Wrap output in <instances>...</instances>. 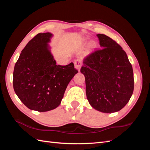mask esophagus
<instances>
[{
    "instance_id": "esophagus-1",
    "label": "esophagus",
    "mask_w": 150,
    "mask_h": 150,
    "mask_svg": "<svg viewBox=\"0 0 150 150\" xmlns=\"http://www.w3.org/2000/svg\"><path fill=\"white\" fill-rule=\"evenodd\" d=\"M74 67L76 69L79 71L80 68L81 67V65H82V62H81V61L79 59H77V60L74 61Z\"/></svg>"
}]
</instances>
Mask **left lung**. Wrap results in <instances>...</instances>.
I'll use <instances>...</instances> for the list:
<instances>
[{
  "instance_id": "1",
  "label": "left lung",
  "mask_w": 150,
  "mask_h": 150,
  "mask_svg": "<svg viewBox=\"0 0 150 150\" xmlns=\"http://www.w3.org/2000/svg\"><path fill=\"white\" fill-rule=\"evenodd\" d=\"M97 36L103 48L86 56L81 69L85 76L86 96L95 110L115 112L123 108L132 96L133 67L116 41L104 34Z\"/></svg>"
}]
</instances>
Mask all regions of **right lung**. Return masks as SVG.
Instances as JSON below:
<instances>
[{"mask_svg": "<svg viewBox=\"0 0 150 150\" xmlns=\"http://www.w3.org/2000/svg\"><path fill=\"white\" fill-rule=\"evenodd\" d=\"M52 36L49 33L36 35L22 50L15 64L13 89L31 110L45 112L56 108L68 84L78 73L72 62L56 65L48 44Z\"/></svg>", "mask_w": 150, "mask_h": 150, "instance_id": "obj_1", "label": "right lung"}]
</instances>
